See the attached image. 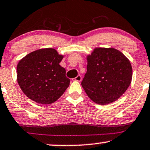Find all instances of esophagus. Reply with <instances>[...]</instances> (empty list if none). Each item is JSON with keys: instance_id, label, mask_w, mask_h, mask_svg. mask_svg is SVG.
Wrapping results in <instances>:
<instances>
[{"instance_id": "34e87169", "label": "esophagus", "mask_w": 150, "mask_h": 150, "mask_svg": "<svg viewBox=\"0 0 150 150\" xmlns=\"http://www.w3.org/2000/svg\"><path fill=\"white\" fill-rule=\"evenodd\" d=\"M74 79H75V81L80 82V81H81V80H82V77H81V75H79V76H77Z\"/></svg>"}]
</instances>
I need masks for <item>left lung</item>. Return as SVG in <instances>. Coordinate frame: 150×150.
Wrapping results in <instances>:
<instances>
[{
	"mask_svg": "<svg viewBox=\"0 0 150 150\" xmlns=\"http://www.w3.org/2000/svg\"><path fill=\"white\" fill-rule=\"evenodd\" d=\"M87 60V72L81 85L89 98L99 105L119 98L132 81V67L128 58L114 48L98 47Z\"/></svg>",
	"mask_w": 150,
	"mask_h": 150,
	"instance_id": "1",
	"label": "left lung"
}]
</instances>
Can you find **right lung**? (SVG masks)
Returning a JSON list of instances; mask_svg holds the SVG:
<instances>
[{"label":"right lung","instance_id":"obj_1","mask_svg":"<svg viewBox=\"0 0 150 150\" xmlns=\"http://www.w3.org/2000/svg\"><path fill=\"white\" fill-rule=\"evenodd\" d=\"M63 56L55 49H40L28 54L17 65V81L23 93L40 104L57 100L69 87L70 80L59 65Z\"/></svg>","mask_w":150,"mask_h":150}]
</instances>
